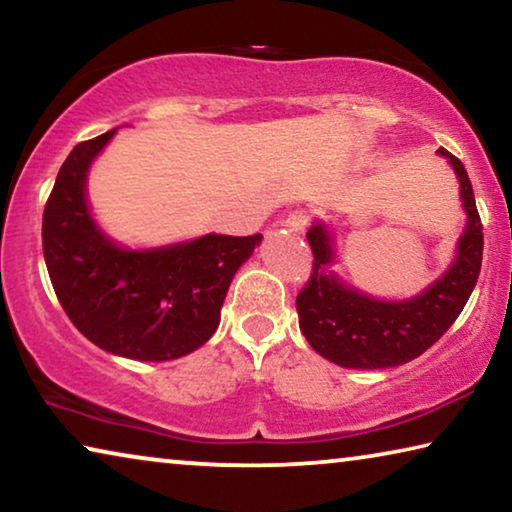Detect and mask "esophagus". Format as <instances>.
Segmentation results:
<instances>
[{"label":"esophagus","instance_id":"1","mask_svg":"<svg viewBox=\"0 0 512 512\" xmlns=\"http://www.w3.org/2000/svg\"><path fill=\"white\" fill-rule=\"evenodd\" d=\"M307 221H310V216H307L305 209H296V212H291L285 218V227L294 234H303L305 227H307Z\"/></svg>","mask_w":512,"mask_h":512}]
</instances>
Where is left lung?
Here are the masks:
<instances>
[{"mask_svg": "<svg viewBox=\"0 0 512 512\" xmlns=\"http://www.w3.org/2000/svg\"><path fill=\"white\" fill-rule=\"evenodd\" d=\"M437 154L449 161L458 177L467 221L451 266L419 294L385 300L353 287L335 271L332 227L321 218L312 221L307 243L314 255V269L296 298V312L300 332L321 358L344 369L399 367L428 351L472 296L481 273L483 225L465 166L444 148Z\"/></svg>", "mask_w": 512, "mask_h": 512, "instance_id": "1", "label": "left lung"}]
</instances>
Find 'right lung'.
Returning a JSON list of instances; mask_svg holds the SVG:
<instances>
[{"instance_id":"obj_1","label":"right lung","mask_w":512,"mask_h":512,"mask_svg":"<svg viewBox=\"0 0 512 512\" xmlns=\"http://www.w3.org/2000/svg\"><path fill=\"white\" fill-rule=\"evenodd\" d=\"M116 129L79 143L56 175L43 214V255L56 298L102 351L139 362L184 358L214 335L234 273L262 234H202L127 248L95 221L88 170Z\"/></svg>"}]
</instances>
